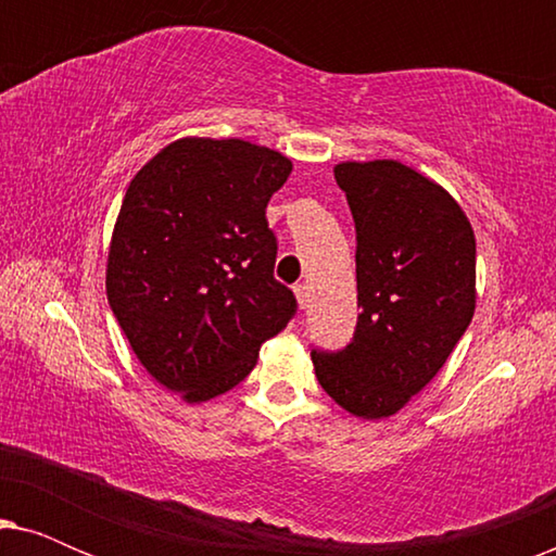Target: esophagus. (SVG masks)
Masks as SVG:
<instances>
[{"label":"esophagus","mask_w":556,"mask_h":556,"mask_svg":"<svg viewBox=\"0 0 556 556\" xmlns=\"http://www.w3.org/2000/svg\"><path fill=\"white\" fill-rule=\"evenodd\" d=\"M295 291V301H299V306L301 308H306L308 303H311V286L308 283H299L293 288Z\"/></svg>","instance_id":"34e87169"}]
</instances>
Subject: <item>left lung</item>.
Listing matches in <instances>:
<instances>
[{
	"mask_svg": "<svg viewBox=\"0 0 556 556\" xmlns=\"http://www.w3.org/2000/svg\"><path fill=\"white\" fill-rule=\"evenodd\" d=\"M356 227L352 344L311 352L318 384L362 420H384L438 375L476 311V235L460 204L394 162L333 166Z\"/></svg>",
	"mask_w": 556,
	"mask_h": 556,
	"instance_id": "obj_1",
	"label": "left lung"
}]
</instances>
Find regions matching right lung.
<instances>
[{
  "mask_svg": "<svg viewBox=\"0 0 556 556\" xmlns=\"http://www.w3.org/2000/svg\"><path fill=\"white\" fill-rule=\"evenodd\" d=\"M291 169L268 147L187 136L126 189L105 293L143 369L189 405L240 384L295 314L265 219Z\"/></svg>",
  "mask_w": 556,
  "mask_h": 556,
  "instance_id": "add662e5",
  "label": "right lung"
}]
</instances>
